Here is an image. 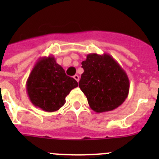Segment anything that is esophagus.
<instances>
[{
  "label": "esophagus",
  "mask_w": 159,
  "mask_h": 159,
  "mask_svg": "<svg viewBox=\"0 0 159 159\" xmlns=\"http://www.w3.org/2000/svg\"><path fill=\"white\" fill-rule=\"evenodd\" d=\"M73 78L75 79V80L77 81V82H79V81H80V76H79L78 75H74V76H73Z\"/></svg>",
  "instance_id": "34e87169"
}]
</instances>
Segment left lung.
I'll return each instance as SVG.
<instances>
[{"mask_svg":"<svg viewBox=\"0 0 159 159\" xmlns=\"http://www.w3.org/2000/svg\"><path fill=\"white\" fill-rule=\"evenodd\" d=\"M84 71L79 87L97 113L110 111L127 99L130 82L127 73L111 55L90 53L82 62Z\"/></svg>","mask_w":159,"mask_h":159,"instance_id":"8db88e82","label":"left lung"}]
</instances>
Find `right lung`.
I'll use <instances>...</instances> for the list:
<instances>
[{
	"label": "right lung",
	"instance_id": "right-lung-1",
	"mask_svg": "<svg viewBox=\"0 0 159 159\" xmlns=\"http://www.w3.org/2000/svg\"><path fill=\"white\" fill-rule=\"evenodd\" d=\"M78 83L67 76L52 56L36 61L26 82L31 102L44 111H57L66 102L65 98Z\"/></svg>",
	"mask_w": 159,
	"mask_h": 159
}]
</instances>
